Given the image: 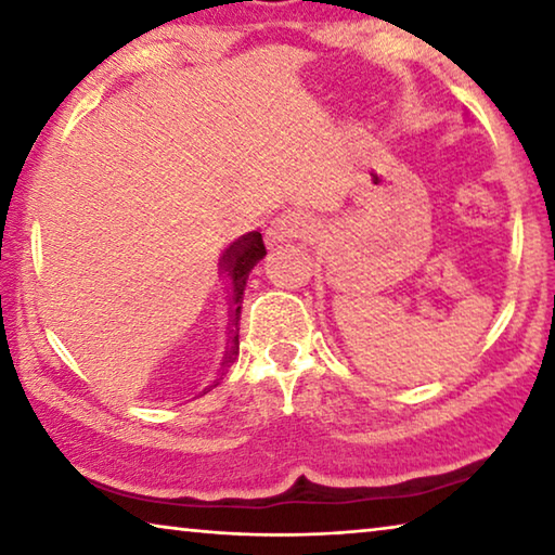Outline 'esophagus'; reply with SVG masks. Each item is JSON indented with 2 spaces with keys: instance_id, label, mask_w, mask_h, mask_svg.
Returning a JSON list of instances; mask_svg holds the SVG:
<instances>
[{
  "instance_id": "34e87169",
  "label": "esophagus",
  "mask_w": 555,
  "mask_h": 555,
  "mask_svg": "<svg viewBox=\"0 0 555 555\" xmlns=\"http://www.w3.org/2000/svg\"><path fill=\"white\" fill-rule=\"evenodd\" d=\"M313 234V222L304 212H286L271 220L267 228V244H279L284 240H308Z\"/></svg>"
}]
</instances>
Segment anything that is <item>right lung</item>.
Instances as JSON below:
<instances>
[{
	"label": "right lung",
	"mask_w": 555,
	"mask_h": 555,
	"mask_svg": "<svg viewBox=\"0 0 555 555\" xmlns=\"http://www.w3.org/2000/svg\"><path fill=\"white\" fill-rule=\"evenodd\" d=\"M267 247L264 240H261V232H247L242 234L240 240H234L228 249H224L220 271L228 279L230 288V345L228 354H224V367L237 360L240 354V311H242V298H244V286H247L249 271L257 267L259 259H264Z\"/></svg>",
	"instance_id": "1"
}]
</instances>
